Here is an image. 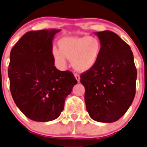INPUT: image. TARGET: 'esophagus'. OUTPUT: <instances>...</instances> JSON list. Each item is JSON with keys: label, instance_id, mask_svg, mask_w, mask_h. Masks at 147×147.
<instances>
[{"label": "esophagus", "instance_id": "34e87169", "mask_svg": "<svg viewBox=\"0 0 147 147\" xmlns=\"http://www.w3.org/2000/svg\"><path fill=\"white\" fill-rule=\"evenodd\" d=\"M75 79L77 80V81L79 82L80 80V75H78V74H75Z\"/></svg>", "mask_w": 147, "mask_h": 147}]
</instances>
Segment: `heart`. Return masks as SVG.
Returning <instances> with one entry per match:
<instances>
[{"label": "heart", "mask_w": 147, "mask_h": 147, "mask_svg": "<svg viewBox=\"0 0 147 147\" xmlns=\"http://www.w3.org/2000/svg\"><path fill=\"white\" fill-rule=\"evenodd\" d=\"M59 49L53 47L52 55L60 67H65L67 58L71 59L75 70L84 72L95 67L102 50V44L95 36H67L58 42Z\"/></svg>", "instance_id": "heart-1"}]
</instances>
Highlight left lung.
I'll list each match as a JSON object with an SVG mask.
<instances>
[{"instance_id":"1","label":"left lung","mask_w":147,"mask_h":147,"mask_svg":"<svg viewBox=\"0 0 147 147\" xmlns=\"http://www.w3.org/2000/svg\"><path fill=\"white\" fill-rule=\"evenodd\" d=\"M102 44L96 65L80 75L87 111L94 121L112 123L125 114L136 93L137 71L129 45L110 31L94 32Z\"/></svg>"}]
</instances>
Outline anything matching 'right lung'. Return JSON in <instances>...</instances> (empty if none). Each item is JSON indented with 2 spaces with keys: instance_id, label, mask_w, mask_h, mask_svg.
Instances as JSON below:
<instances>
[{
  "instance_id": "obj_1",
  "label": "right lung",
  "mask_w": 147,
  "mask_h": 147,
  "mask_svg": "<svg viewBox=\"0 0 147 147\" xmlns=\"http://www.w3.org/2000/svg\"><path fill=\"white\" fill-rule=\"evenodd\" d=\"M59 29L27 32L10 54V89L16 105L29 119L55 120L64 110L65 98L78 83L69 71L55 66L52 41Z\"/></svg>"
}]
</instances>
